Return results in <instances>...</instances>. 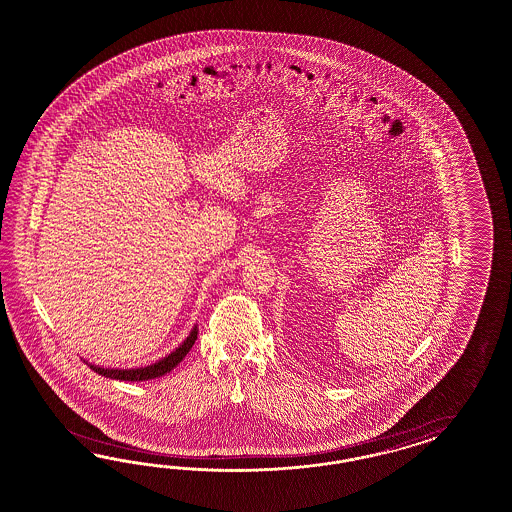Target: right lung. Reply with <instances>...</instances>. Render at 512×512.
I'll return each instance as SVG.
<instances>
[{
  "mask_svg": "<svg viewBox=\"0 0 512 512\" xmlns=\"http://www.w3.org/2000/svg\"><path fill=\"white\" fill-rule=\"evenodd\" d=\"M197 340V326L191 330L189 338H187L174 353H171L169 357L155 362L152 366H146V368H137V370H105V368H99V366H90L93 372L99 373V375H105L109 379H118V381H148V379H155V377H161L167 372H171L172 368H176L187 353L189 349L193 347V343Z\"/></svg>",
  "mask_w": 512,
  "mask_h": 512,
  "instance_id": "right-lung-1",
  "label": "right lung"
}]
</instances>
